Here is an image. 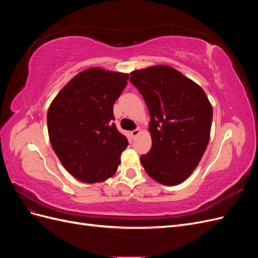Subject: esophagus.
I'll list each match as a JSON object with an SVG mask.
<instances>
[{
    "label": "esophagus",
    "mask_w": 258,
    "mask_h": 258,
    "mask_svg": "<svg viewBox=\"0 0 258 258\" xmlns=\"http://www.w3.org/2000/svg\"><path fill=\"white\" fill-rule=\"evenodd\" d=\"M140 132H141V131H140L139 128L135 129V130H132V131H131V138H132V139H136V138L140 135Z\"/></svg>",
    "instance_id": "1"
}]
</instances>
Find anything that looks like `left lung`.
<instances>
[{
	"label": "left lung",
	"instance_id": "8db88e82",
	"mask_svg": "<svg viewBox=\"0 0 258 258\" xmlns=\"http://www.w3.org/2000/svg\"><path fill=\"white\" fill-rule=\"evenodd\" d=\"M130 82L151 115L153 143L141 156L143 168L163 185L182 183L198 166L210 140L213 111L206 92L168 66L134 71Z\"/></svg>",
	"mask_w": 258,
	"mask_h": 258
}]
</instances>
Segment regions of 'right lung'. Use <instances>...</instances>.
<instances>
[{"label": "right lung", "mask_w": 258, "mask_h": 258, "mask_svg": "<svg viewBox=\"0 0 258 258\" xmlns=\"http://www.w3.org/2000/svg\"><path fill=\"white\" fill-rule=\"evenodd\" d=\"M128 79V74L100 68L85 70L62 88L48 108L51 146L81 182H103L118 168L128 140L113 122V106Z\"/></svg>", "instance_id": "add662e5"}]
</instances>
